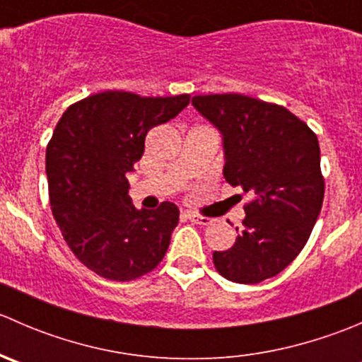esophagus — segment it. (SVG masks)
Instances as JSON below:
<instances>
[{
    "instance_id": "34e87169",
    "label": "esophagus",
    "mask_w": 362,
    "mask_h": 362,
    "mask_svg": "<svg viewBox=\"0 0 362 362\" xmlns=\"http://www.w3.org/2000/svg\"><path fill=\"white\" fill-rule=\"evenodd\" d=\"M185 218H189V221L194 222V224H199V226L211 224V218L210 217H203V215L194 214V211H187V214H185Z\"/></svg>"
}]
</instances>
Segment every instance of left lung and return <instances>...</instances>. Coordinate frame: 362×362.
<instances>
[{"instance_id": "8db88e82", "label": "left lung", "mask_w": 362, "mask_h": 362, "mask_svg": "<svg viewBox=\"0 0 362 362\" xmlns=\"http://www.w3.org/2000/svg\"><path fill=\"white\" fill-rule=\"evenodd\" d=\"M192 105L221 131L224 178L252 196L235 245L214 252L215 268L236 284L272 279L303 250L322 208L319 140L287 108L243 94Z\"/></svg>"}]
</instances>
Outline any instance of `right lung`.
Wrapping results in <instances>:
<instances>
[{
    "mask_svg": "<svg viewBox=\"0 0 362 362\" xmlns=\"http://www.w3.org/2000/svg\"><path fill=\"white\" fill-rule=\"evenodd\" d=\"M189 101V94L105 90L71 105L57 122L45 158L50 206L64 242L96 275L127 282L163 261L180 211L170 202L134 208L126 173L144 156L148 131Z\"/></svg>",
    "mask_w": 362,
    "mask_h": 362,
    "instance_id": "obj_1",
    "label": "right lung"
}]
</instances>
